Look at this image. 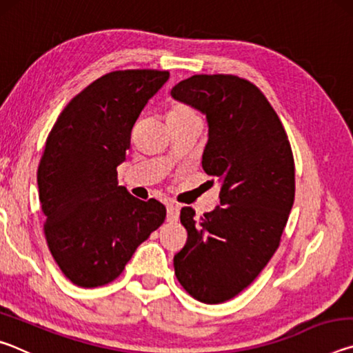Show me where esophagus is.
I'll return each instance as SVG.
<instances>
[{
  "label": "esophagus",
  "mask_w": 353,
  "mask_h": 353,
  "mask_svg": "<svg viewBox=\"0 0 353 353\" xmlns=\"http://www.w3.org/2000/svg\"><path fill=\"white\" fill-rule=\"evenodd\" d=\"M179 219V207L176 204H168L166 205V221L170 223H174Z\"/></svg>",
  "instance_id": "esophagus-1"
}]
</instances>
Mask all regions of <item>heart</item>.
Returning a JSON list of instances; mask_svg holds the SVG:
<instances>
[{
  "mask_svg": "<svg viewBox=\"0 0 353 353\" xmlns=\"http://www.w3.org/2000/svg\"><path fill=\"white\" fill-rule=\"evenodd\" d=\"M188 118H201L199 113L196 112L193 107L187 104H174L166 113V119L168 121H177V119H188Z\"/></svg>",
  "mask_w": 353,
  "mask_h": 353,
  "instance_id": "heart-1",
  "label": "heart"
}]
</instances>
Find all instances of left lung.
<instances>
[{"mask_svg": "<svg viewBox=\"0 0 353 353\" xmlns=\"http://www.w3.org/2000/svg\"><path fill=\"white\" fill-rule=\"evenodd\" d=\"M171 94L205 113L202 168L221 183L213 212L196 219L191 207L181 210L188 238L174 272L196 301L221 303L248 288L277 250L294 202V157L276 110L248 79L194 74Z\"/></svg>", "mask_w": 353, "mask_h": 353, "instance_id": "8db88e82", "label": "left lung"}]
</instances>
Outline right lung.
Returning <instances> with one entry per match:
<instances>
[{"label": "right lung", "instance_id": "obj_1", "mask_svg": "<svg viewBox=\"0 0 353 353\" xmlns=\"http://www.w3.org/2000/svg\"><path fill=\"white\" fill-rule=\"evenodd\" d=\"M168 71L119 70L76 94L46 139L37 171L45 238L71 283L115 280L135 249L163 224L162 202L140 201L118 185L137 118Z\"/></svg>", "mask_w": 353, "mask_h": 353}]
</instances>
